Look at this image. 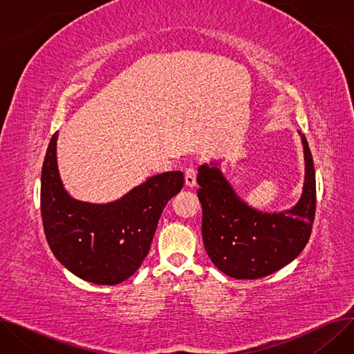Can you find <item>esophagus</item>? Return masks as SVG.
I'll return each mask as SVG.
<instances>
[{"instance_id":"esophagus-1","label":"esophagus","mask_w":354,"mask_h":354,"mask_svg":"<svg viewBox=\"0 0 354 354\" xmlns=\"http://www.w3.org/2000/svg\"><path fill=\"white\" fill-rule=\"evenodd\" d=\"M185 185H187L188 188H194L196 185V172L192 167H188V169L185 171Z\"/></svg>"}]
</instances>
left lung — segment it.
I'll list each match as a JSON object with an SVG mask.
<instances>
[{
	"label": "left lung",
	"mask_w": 354,
	"mask_h": 354,
	"mask_svg": "<svg viewBox=\"0 0 354 354\" xmlns=\"http://www.w3.org/2000/svg\"><path fill=\"white\" fill-rule=\"evenodd\" d=\"M301 135V133H300ZM306 174L299 202L283 212H261L241 199L218 162L198 167L202 238L218 270L238 280H257L290 264L307 245L315 215V172L304 135Z\"/></svg>",
	"instance_id": "obj_1"
}]
</instances>
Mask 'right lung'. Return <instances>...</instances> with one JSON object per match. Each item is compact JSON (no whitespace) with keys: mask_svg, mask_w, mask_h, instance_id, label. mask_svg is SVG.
I'll use <instances>...</instances> for the list:
<instances>
[{"mask_svg":"<svg viewBox=\"0 0 354 354\" xmlns=\"http://www.w3.org/2000/svg\"><path fill=\"white\" fill-rule=\"evenodd\" d=\"M57 132L41 169V218L54 257L83 280L115 286L133 275L151 250L165 205L183 187L179 171L151 176L109 203L71 198L57 167Z\"/></svg>","mask_w":354,"mask_h":354,"instance_id":"1","label":"right lung"}]
</instances>
